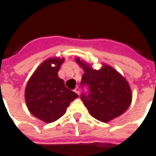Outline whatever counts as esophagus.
Returning <instances> with one entry per match:
<instances>
[{"instance_id": "1", "label": "esophagus", "mask_w": 156, "mask_h": 156, "mask_svg": "<svg viewBox=\"0 0 156 156\" xmlns=\"http://www.w3.org/2000/svg\"><path fill=\"white\" fill-rule=\"evenodd\" d=\"M74 92L75 93H77L78 94H79V88H78V87H76L74 89Z\"/></svg>"}]
</instances>
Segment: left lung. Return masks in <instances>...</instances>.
Here are the masks:
<instances>
[{
	"instance_id": "8db88e82",
	"label": "left lung",
	"mask_w": 156,
	"mask_h": 156,
	"mask_svg": "<svg viewBox=\"0 0 156 156\" xmlns=\"http://www.w3.org/2000/svg\"><path fill=\"white\" fill-rule=\"evenodd\" d=\"M75 61L84 71L81 84L85 83L90 89L89 95H81L89 114L103 122L123 114L133 98L127 79L107 64L103 63L101 69L96 70L80 57H76Z\"/></svg>"
}]
</instances>
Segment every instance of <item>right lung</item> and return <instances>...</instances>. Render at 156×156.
Listing matches in <instances>:
<instances>
[{
	"label": "right lung",
	"mask_w": 156,
	"mask_h": 156,
	"mask_svg": "<svg viewBox=\"0 0 156 156\" xmlns=\"http://www.w3.org/2000/svg\"><path fill=\"white\" fill-rule=\"evenodd\" d=\"M65 58H48L37 67L25 88V102L29 112L38 119L51 123L66 113L78 95L68 89L58 77Z\"/></svg>",
	"instance_id": "1"
}]
</instances>
